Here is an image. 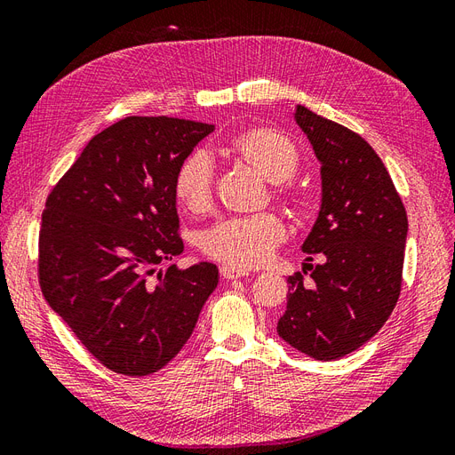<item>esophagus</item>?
I'll return each instance as SVG.
<instances>
[{
  "mask_svg": "<svg viewBox=\"0 0 455 455\" xmlns=\"http://www.w3.org/2000/svg\"><path fill=\"white\" fill-rule=\"evenodd\" d=\"M220 275L229 281V279H241V277H244V275H249V271L239 269V267H231V266H222L220 267Z\"/></svg>",
  "mask_w": 455,
  "mask_h": 455,
  "instance_id": "1",
  "label": "esophagus"
}]
</instances>
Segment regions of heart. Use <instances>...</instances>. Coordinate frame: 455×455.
Instances as JSON below:
<instances>
[{
	"label": "heart",
	"instance_id": "heart-1",
	"mask_svg": "<svg viewBox=\"0 0 455 455\" xmlns=\"http://www.w3.org/2000/svg\"><path fill=\"white\" fill-rule=\"evenodd\" d=\"M222 154L244 164L264 180L271 182V197L292 214L307 212V197L291 180L299 169V149L291 136L266 127L252 125L233 134L222 146ZM214 171L203 151H191L178 164L174 174V197L184 209L201 214L212 204ZM286 229L275 214L228 218L204 231L203 252L226 266L249 269L266 261L284 241Z\"/></svg>",
	"mask_w": 455,
	"mask_h": 455
}]
</instances>
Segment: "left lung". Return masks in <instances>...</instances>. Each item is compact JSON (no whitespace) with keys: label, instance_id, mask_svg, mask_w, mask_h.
<instances>
[{"label":"left lung","instance_id":"left-lung-1","mask_svg":"<svg viewBox=\"0 0 455 455\" xmlns=\"http://www.w3.org/2000/svg\"><path fill=\"white\" fill-rule=\"evenodd\" d=\"M321 161L323 203L301 251L323 264L288 277L279 336L316 361L359 349L389 319L403 284L408 218L383 161L361 134L296 108ZM307 259H313L309 256Z\"/></svg>","mask_w":455,"mask_h":455}]
</instances>
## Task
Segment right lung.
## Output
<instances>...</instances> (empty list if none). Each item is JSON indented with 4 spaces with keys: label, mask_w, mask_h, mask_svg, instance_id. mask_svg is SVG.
Returning <instances> with one entry per match:
<instances>
[{
    "label": "right lung",
    "mask_w": 455,
    "mask_h": 455,
    "mask_svg": "<svg viewBox=\"0 0 455 455\" xmlns=\"http://www.w3.org/2000/svg\"><path fill=\"white\" fill-rule=\"evenodd\" d=\"M214 131L176 117H125L81 151L41 214L37 277L54 313L108 370L149 376L194 332L218 284L209 261L156 273L182 254L178 164Z\"/></svg>",
    "instance_id": "add662e5"
}]
</instances>
